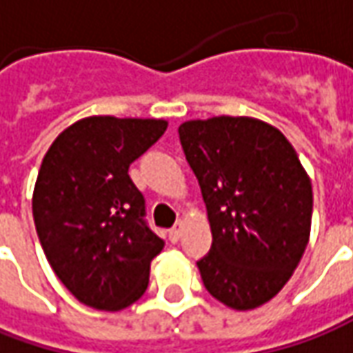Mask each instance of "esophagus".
Segmentation results:
<instances>
[{
	"label": "esophagus",
	"instance_id": "esophagus-1",
	"mask_svg": "<svg viewBox=\"0 0 353 353\" xmlns=\"http://www.w3.org/2000/svg\"><path fill=\"white\" fill-rule=\"evenodd\" d=\"M181 228H183V223H181V221H179V223H176V226H174V228H170V240H172L174 244H176L177 240L181 238Z\"/></svg>",
	"mask_w": 353,
	"mask_h": 353
}]
</instances>
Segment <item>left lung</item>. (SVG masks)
Wrapping results in <instances>:
<instances>
[{"instance_id":"8db88e82","label":"left lung","mask_w":353,"mask_h":353,"mask_svg":"<svg viewBox=\"0 0 353 353\" xmlns=\"http://www.w3.org/2000/svg\"><path fill=\"white\" fill-rule=\"evenodd\" d=\"M213 232L197 261L205 289L238 310L275 297L307 248L312 188L295 148L272 125L213 117L177 128Z\"/></svg>"}]
</instances>
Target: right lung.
<instances>
[{
  "instance_id": "obj_1",
  "label": "right lung",
  "mask_w": 353,
  "mask_h": 353,
  "mask_svg": "<svg viewBox=\"0 0 353 353\" xmlns=\"http://www.w3.org/2000/svg\"><path fill=\"white\" fill-rule=\"evenodd\" d=\"M160 119L88 117L52 142L32 216L46 260L79 303L121 310L139 301L164 240L128 168L165 132Z\"/></svg>"
}]
</instances>
